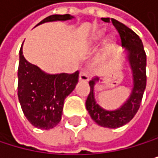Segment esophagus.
Returning <instances> with one entry per match:
<instances>
[{
	"label": "esophagus",
	"instance_id": "1",
	"mask_svg": "<svg viewBox=\"0 0 158 158\" xmlns=\"http://www.w3.org/2000/svg\"><path fill=\"white\" fill-rule=\"evenodd\" d=\"M89 78H90V77H89V73L86 71V70H82V71H81V73H80V81H89Z\"/></svg>",
	"mask_w": 158,
	"mask_h": 158
}]
</instances>
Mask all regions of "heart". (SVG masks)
Here are the masks:
<instances>
[{"label":"heart","instance_id":"obj_1","mask_svg":"<svg viewBox=\"0 0 158 158\" xmlns=\"http://www.w3.org/2000/svg\"><path fill=\"white\" fill-rule=\"evenodd\" d=\"M101 37H102V32H97V33H95L92 36V38H91V41H92V42H97L98 40H100Z\"/></svg>","mask_w":158,"mask_h":158}]
</instances>
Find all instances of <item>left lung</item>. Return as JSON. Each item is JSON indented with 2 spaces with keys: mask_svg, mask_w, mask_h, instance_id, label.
<instances>
[{
  "mask_svg": "<svg viewBox=\"0 0 158 158\" xmlns=\"http://www.w3.org/2000/svg\"><path fill=\"white\" fill-rule=\"evenodd\" d=\"M104 22H112L119 35L121 45L128 51V60L133 71L134 88L130 98L123 106L116 111H106L95 100L94 86L99 78L93 77L89 81L90 93L86 99V109L90 117L98 125L107 128H118L128 123L135 116L140 106L147 81L146 53L140 38L132 29L114 19L105 18Z\"/></svg>",
  "mask_w": 158,
  "mask_h": 158,
  "instance_id": "1",
  "label": "left lung"
}]
</instances>
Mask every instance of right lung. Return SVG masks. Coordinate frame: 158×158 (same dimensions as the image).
<instances>
[{"label":"right lung","mask_w":158,"mask_h":158,"mask_svg":"<svg viewBox=\"0 0 158 158\" xmlns=\"http://www.w3.org/2000/svg\"><path fill=\"white\" fill-rule=\"evenodd\" d=\"M69 14L51 15L46 22L72 19ZM38 24V25H39ZM78 81V71L73 74L47 75L38 66L28 62L20 50L18 68V97L25 118L39 129H52L61 120L63 102Z\"/></svg>","instance_id":"add662e5"}]
</instances>
